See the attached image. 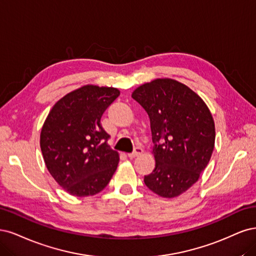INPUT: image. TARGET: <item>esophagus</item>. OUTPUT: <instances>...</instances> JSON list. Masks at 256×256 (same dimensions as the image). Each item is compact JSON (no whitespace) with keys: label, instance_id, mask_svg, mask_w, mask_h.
Segmentation results:
<instances>
[{"label":"esophagus","instance_id":"obj_1","mask_svg":"<svg viewBox=\"0 0 256 256\" xmlns=\"http://www.w3.org/2000/svg\"><path fill=\"white\" fill-rule=\"evenodd\" d=\"M144 153V150L142 149V148L140 146H137V148H135V150L132 152V153H128V156L130 158H136V156H139L140 154H142Z\"/></svg>","mask_w":256,"mask_h":256}]
</instances>
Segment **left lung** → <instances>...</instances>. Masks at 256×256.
I'll list each match as a JSON object with an SVG mask.
<instances>
[{
  "label": "left lung",
  "instance_id": "obj_1",
  "mask_svg": "<svg viewBox=\"0 0 256 256\" xmlns=\"http://www.w3.org/2000/svg\"><path fill=\"white\" fill-rule=\"evenodd\" d=\"M132 98L149 114L155 168L146 186L162 198L188 190L208 166L215 146V122L201 96L169 78L137 87Z\"/></svg>",
  "mask_w": 256,
  "mask_h": 256
}]
</instances>
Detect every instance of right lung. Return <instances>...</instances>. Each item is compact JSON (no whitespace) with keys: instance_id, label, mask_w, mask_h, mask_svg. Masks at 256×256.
<instances>
[{"instance_id":"right-lung-1","label":"right lung","mask_w":256,"mask_h":256,"mask_svg":"<svg viewBox=\"0 0 256 256\" xmlns=\"http://www.w3.org/2000/svg\"><path fill=\"white\" fill-rule=\"evenodd\" d=\"M120 94L114 87L87 84L57 101L41 128L40 148L50 174L71 196L102 192L119 164L107 144L103 112Z\"/></svg>"}]
</instances>
